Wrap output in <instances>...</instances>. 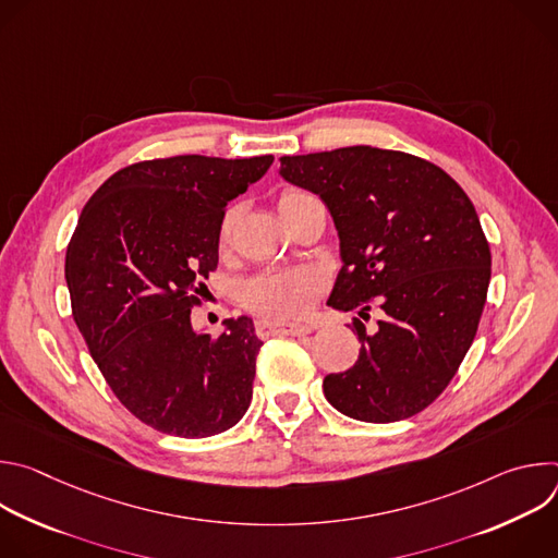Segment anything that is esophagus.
Listing matches in <instances>:
<instances>
[{
  "mask_svg": "<svg viewBox=\"0 0 558 558\" xmlns=\"http://www.w3.org/2000/svg\"><path fill=\"white\" fill-rule=\"evenodd\" d=\"M311 325H282L276 320H260L256 325V333L260 338H271V336H306L311 333Z\"/></svg>",
  "mask_w": 558,
  "mask_h": 558,
  "instance_id": "34e87169",
  "label": "esophagus"
}]
</instances>
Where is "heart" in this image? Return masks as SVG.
<instances>
[{
  "mask_svg": "<svg viewBox=\"0 0 558 558\" xmlns=\"http://www.w3.org/2000/svg\"><path fill=\"white\" fill-rule=\"evenodd\" d=\"M313 196L298 190V187H287L278 196V209L284 220H289L306 201ZM235 209H231L218 229V250L225 252L231 245L233 238V227H235ZM325 287L323 276L317 274L311 267H293V269H271L263 271L254 278H250L243 284L241 298L243 304L258 313L269 317V320H295V317L304 315L315 298L320 295Z\"/></svg>",
  "mask_w": 558,
  "mask_h": 558,
  "instance_id": "b5f03b06",
  "label": "heart"
}]
</instances>
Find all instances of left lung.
I'll return each instance as SVG.
<instances>
[{
    "label": "left lung",
    "mask_w": 558,
    "mask_h": 558,
    "mask_svg": "<svg viewBox=\"0 0 558 558\" xmlns=\"http://www.w3.org/2000/svg\"><path fill=\"white\" fill-rule=\"evenodd\" d=\"M284 181L320 196L342 269L329 304L384 311L377 331L353 320L357 362L325 377L347 417L388 424L430 407L454 377L482 320L490 245L465 192L420 156L371 145L282 156Z\"/></svg>",
    "instance_id": "obj_1"
}]
</instances>
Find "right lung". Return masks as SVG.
<instances>
[{
	"mask_svg": "<svg viewBox=\"0 0 558 558\" xmlns=\"http://www.w3.org/2000/svg\"><path fill=\"white\" fill-rule=\"evenodd\" d=\"M274 156L183 154L128 166L86 203L65 252L72 315L117 400L166 435H218L247 413L263 342L250 317L218 338L192 308L218 265L225 207Z\"/></svg>",
	"mask_w": 558,
	"mask_h": 558,
	"instance_id": "right-lung-1",
	"label": "right lung"
}]
</instances>
